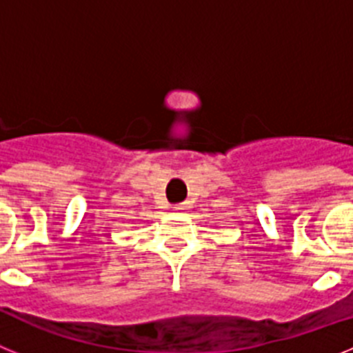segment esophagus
<instances>
[{"instance_id": "1", "label": "esophagus", "mask_w": 353, "mask_h": 353, "mask_svg": "<svg viewBox=\"0 0 353 353\" xmlns=\"http://www.w3.org/2000/svg\"><path fill=\"white\" fill-rule=\"evenodd\" d=\"M173 208L176 212H187L189 208H191V203H176Z\"/></svg>"}]
</instances>
